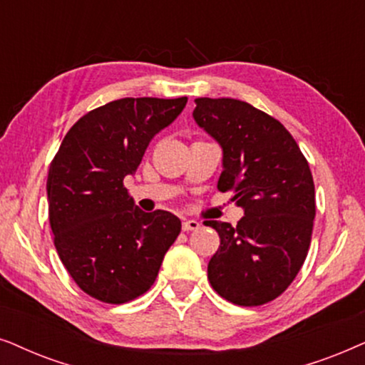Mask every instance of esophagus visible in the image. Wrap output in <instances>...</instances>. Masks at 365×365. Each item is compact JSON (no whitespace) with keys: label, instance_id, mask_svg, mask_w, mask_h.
Wrapping results in <instances>:
<instances>
[{"label":"esophagus","instance_id":"34e87169","mask_svg":"<svg viewBox=\"0 0 365 365\" xmlns=\"http://www.w3.org/2000/svg\"><path fill=\"white\" fill-rule=\"evenodd\" d=\"M182 228H183V232L198 230V228H200V223H198L197 220H183L182 222Z\"/></svg>","mask_w":365,"mask_h":365}]
</instances>
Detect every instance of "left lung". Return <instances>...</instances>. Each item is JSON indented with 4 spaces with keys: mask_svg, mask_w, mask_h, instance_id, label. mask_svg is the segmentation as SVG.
Wrapping results in <instances>:
<instances>
[{
    "mask_svg": "<svg viewBox=\"0 0 365 365\" xmlns=\"http://www.w3.org/2000/svg\"><path fill=\"white\" fill-rule=\"evenodd\" d=\"M193 120L222 148L218 190L244 210L237 227L207 220L220 247L208 280L228 302L254 307L292 284L307 257L315 217L309 163L285 126L245 101L197 98Z\"/></svg>",
    "mask_w": 365,
    "mask_h": 365,
    "instance_id": "8db88e82",
    "label": "left lung"
}]
</instances>
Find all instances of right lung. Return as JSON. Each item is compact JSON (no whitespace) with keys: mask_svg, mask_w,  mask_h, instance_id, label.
Segmentation results:
<instances>
[{"mask_svg":"<svg viewBox=\"0 0 365 365\" xmlns=\"http://www.w3.org/2000/svg\"><path fill=\"white\" fill-rule=\"evenodd\" d=\"M187 96L121 98L81 116L63 138L46 182L58 255L78 287L108 304L147 292L182 222L143 212L123 187L157 133L172 125Z\"/></svg>","mask_w":365,"mask_h":365,"instance_id":"right-lung-1","label":"right lung"}]
</instances>
